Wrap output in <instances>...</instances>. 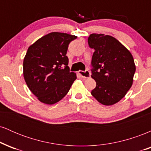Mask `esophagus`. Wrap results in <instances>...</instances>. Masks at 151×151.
<instances>
[{
    "label": "esophagus",
    "instance_id": "esophagus-1",
    "mask_svg": "<svg viewBox=\"0 0 151 151\" xmlns=\"http://www.w3.org/2000/svg\"><path fill=\"white\" fill-rule=\"evenodd\" d=\"M79 75L81 76V77L84 78V79H86V78H89L91 76V73L89 72V71L86 70L85 72L84 71H79Z\"/></svg>",
    "mask_w": 151,
    "mask_h": 151
}]
</instances>
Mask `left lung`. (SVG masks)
Returning <instances> with one entry per match:
<instances>
[{"label": "left lung", "instance_id": "8db88e82", "mask_svg": "<svg viewBox=\"0 0 151 151\" xmlns=\"http://www.w3.org/2000/svg\"><path fill=\"white\" fill-rule=\"evenodd\" d=\"M88 44L94 49L91 77L96 83L91 95L101 104H115L125 96L133 84L134 60L126 47L110 35L93 33Z\"/></svg>", "mask_w": 151, "mask_h": 151}]
</instances>
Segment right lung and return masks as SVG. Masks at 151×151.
Wrapping results in <instances>:
<instances>
[{"label": "right lung", "mask_w": 151, "mask_h": 151, "mask_svg": "<svg viewBox=\"0 0 151 151\" xmlns=\"http://www.w3.org/2000/svg\"><path fill=\"white\" fill-rule=\"evenodd\" d=\"M77 37L64 32H50L27 49L23 60L24 79L42 103L52 105L60 101L77 79L74 72H70L66 56L69 44Z\"/></svg>", "instance_id": "right-lung-1"}]
</instances>
